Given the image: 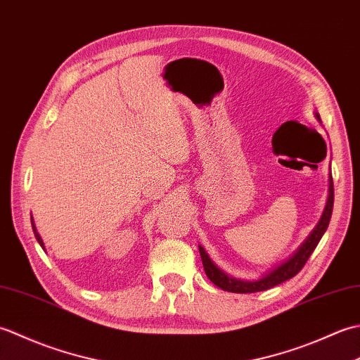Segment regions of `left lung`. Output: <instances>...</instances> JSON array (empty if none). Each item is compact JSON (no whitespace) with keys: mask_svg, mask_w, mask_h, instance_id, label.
<instances>
[{"mask_svg":"<svg viewBox=\"0 0 360 360\" xmlns=\"http://www.w3.org/2000/svg\"><path fill=\"white\" fill-rule=\"evenodd\" d=\"M314 114H316V119L320 122L319 112H314ZM333 204H334V186H333V176L330 174V188H328L326 205L316 227L312 229L311 233L307 236V240L297 248V250L292 255H289L285 262H281L278 266L272 267L271 271H267L266 274L262 275V277L255 280H241L226 274L223 269H219V267L212 262L210 257L207 255V252H205L204 248L200 244V255L202 259L205 275L210 278L213 285H217L223 290H227V292H236V294L259 292V290L271 289L274 286L280 285L283 281L292 278L295 274L302 271V267L308 262V258L311 257L312 252H314L319 241L322 240L323 233L326 232L328 224H330V219H331Z\"/></svg>","mask_w":360,"mask_h":360,"instance_id":"1","label":"left lung"}]
</instances>
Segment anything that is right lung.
Returning <instances> with one entry per match:
<instances>
[{
  "mask_svg": "<svg viewBox=\"0 0 360 360\" xmlns=\"http://www.w3.org/2000/svg\"><path fill=\"white\" fill-rule=\"evenodd\" d=\"M30 221H32V229H34V233H35V238H37V241H38V244H40V246L44 249V243H43V240H41V236H40V233L37 232V227H35V224H34V218L30 217Z\"/></svg>",
  "mask_w": 360,
  "mask_h": 360,
  "instance_id": "1",
  "label": "right lung"
}]
</instances>
